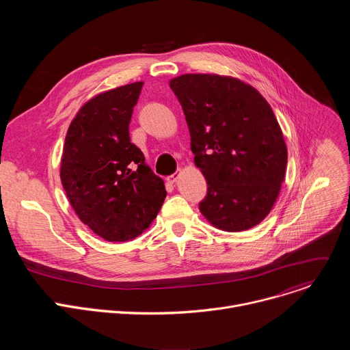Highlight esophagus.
Listing matches in <instances>:
<instances>
[{
  "instance_id": "1",
  "label": "esophagus",
  "mask_w": 350,
  "mask_h": 350,
  "mask_svg": "<svg viewBox=\"0 0 350 350\" xmlns=\"http://www.w3.org/2000/svg\"><path fill=\"white\" fill-rule=\"evenodd\" d=\"M177 178H178V173H173V174H170V176H167V181L170 183V184H173V183H176L177 181Z\"/></svg>"
}]
</instances>
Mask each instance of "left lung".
<instances>
[{
	"label": "left lung",
	"instance_id": "obj_1",
	"mask_svg": "<svg viewBox=\"0 0 350 350\" xmlns=\"http://www.w3.org/2000/svg\"><path fill=\"white\" fill-rule=\"evenodd\" d=\"M170 88L208 183L199 211L230 232L259 224L278 196L288 159L273 109L254 87L232 77L183 75Z\"/></svg>",
	"mask_w": 350,
	"mask_h": 350
}]
</instances>
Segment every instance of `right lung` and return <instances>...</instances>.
<instances>
[{
    "label": "right lung",
    "instance_id": "right-lung-1",
    "mask_svg": "<svg viewBox=\"0 0 350 350\" xmlns=\"http://www.w3.org/2000/svg\"><path fill=\"white\" fill-rule=\"evenodd\" d=\"M144 83L94 96L72 120L61 181L79 219L96 235L130 241L149 227L166 198L163 180L130 141L129 124Z\"/></svg>",
    "mask_w": 350,
    "mask_h": 350
}]
</instances>
